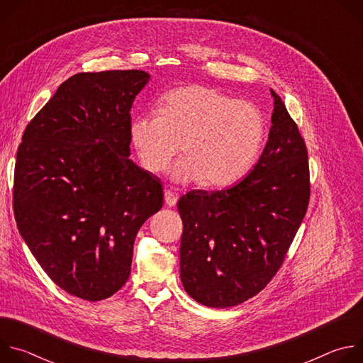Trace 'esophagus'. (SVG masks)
<instances>
[{"instance_id":"esophagus-1","label":"esophagus","mask_w":363,"mask_h":363,"mask_svg":"<svg viewBox=\"0 0 363 363\" xmlns=\"http://www.w3.org/2000/svg\"><path fill=\"white\" fill-rule=\"evenodd\" d=\"M178 202V196L172 191H165V203L168 206H174Z\"/></svg>"}]
</instances>
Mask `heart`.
I'll return each mask as SVG.
<instances>
[{"label":"heart","mask_w":363,"mask_h":363,"mask_svg":"<svg viewBox=\"0 0 363 363\" xmlns=\"http://www.w3.org/2000/svg\"><path fill=\"white\" fill-rule=\"evenodd\" d=\"M129 133L146 171L162 172L182 143L184 158L171 169V178L217 188L251 169L264 143L266 121L255 103L192 84L167 94L160 113L133 118Z\"/></svg>","instance_id":"b5f03b06"}]
</instances>
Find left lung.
<instances>
[{"label": "left lung", "mask_w": 363, "mask_h": 363, "mask_svg": "<svg viewBox=\"0 0 363 363\" xmlns=\"http://www.w3.org/2000/svg\"><path fill=\"white\" fill-rule=\"evenodd\" d=\"M272 96L273 125L254 169L231 188L194 189L178 201L181 280L203 306L231 307L260 293L281 267L307 211V147L280 96Z\"/></svg>", "instance_id": "obj_1"}]
</instances>
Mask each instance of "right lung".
Here are the masks:
<instances>
[{
    "label": "right lung",
    "instance_id": "add662e5",
    "mask_svg": "<svg viewBox=\"0 0 363 363\" xmlns=\"http://www.w3.org/2000/svg\"><path fill=\"white\" fill-rule=\"evenodd\" d=\"M147 80L142 70L72 76L17 150L18 231L45 274L83 300L128 281L136 234L162 208L161 179L129 160L130 109Z\"/></svg>",
    "mask_w": 363,
    "mask_h": 363
}]
</instances>
